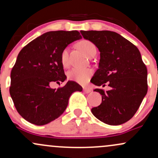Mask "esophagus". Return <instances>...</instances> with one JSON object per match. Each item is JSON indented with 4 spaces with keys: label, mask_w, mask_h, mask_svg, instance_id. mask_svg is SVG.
Instances as JSON below:
<instances>
[{
    "label": "esophagus",
    "mask_w": 158,
    "mask_h": 158,
    "mask_svg": "<svg viewBox=\"0 0 158 158\" xmlns=\"http://www.w3.org/2000/svg\"><path fill=\"white\" fill-rule=\"evenodd\" d=\"M83 91H84L85 93L88 94V93H90V91H91V89H90V88H86V87H85V88H83Z\"/></svg>",
    "instance_id": "obj_1"
}]
</instances>
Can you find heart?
<instances>
[{
	"label": "heart",
	"mask_w": 158,
	"mask_h": 158,
	"mask_svg": "<svg viewBox=\"0 0 158 158\" xmlns=\"http://www.w3.org/2000/svg\"><path fill=\"white\" fill-rule=\"evenodd\" d=\"M78 47L85 52L88 57H90L93 54L97 52V48L94 43L89 40L83 39L78 43ZM69 50L68 48H65L61 52V63L64 68L69 66ZM93 74V70L90 68H75L70 70L68 73V77L70 80H73L80 84H85L88 82Z\"/></svg>",
	"instance_id": "heart-1"
}]
</instances>
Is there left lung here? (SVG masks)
Segmentation results:
<instances>
[{
  "label": "left lung",
  "instance_id": "left-lung-1",
  "mask_svg": "<svg viewBox=\"0 0 158 158\" xmlns=\"http://www.w3.org/2000/svg\"><path fill=\"white\" fill-rule=\"evenodd\" d=\"M83 38L93 42L100 52L99 68L91 82L108 84V91L97 88L102 103L91 109L98 119L110 126L125 123L138 110L148 90L147 68L135 45L115 32L84 31Z\"/></svg>",
  "mask_w": 158,
  "mask_h": 158
}]
</instances>
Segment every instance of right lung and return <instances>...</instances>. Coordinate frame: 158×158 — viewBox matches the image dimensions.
I'll return each mask as SVG.
<instances>
[{"label": "right lung", "instance_id": "1", "mask_svg": "<svg viewBox=\"0 0 158 158\" xmlns=\"http://www.w3.org/2000/svg\"><path fill=\"white\" fill-rule=\"evenodd\" d=\"M80 33L51 31L32 40L20 51L11 71L10 94L19 114L37 126L48 124L64 113L70 95L82 88L73 81L53 89L50 85L66 79L60 60L63 49Z\"/></svg>", "mask_w": 158, "mask_h": 158}]
</instances>
